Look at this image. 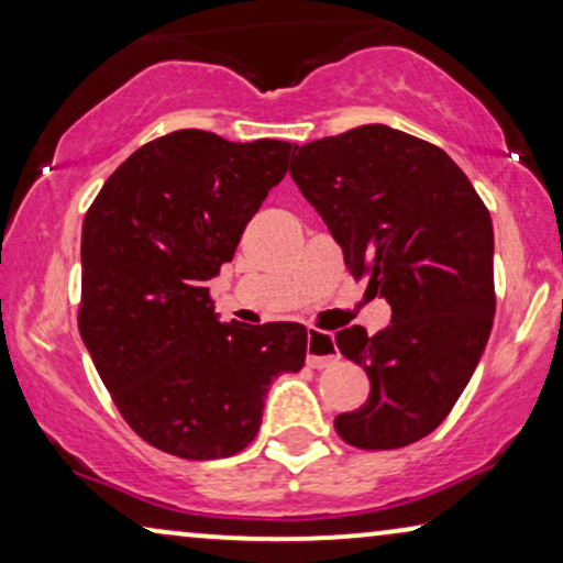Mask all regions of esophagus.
Listing matches in <instances>:
<instances>
[{
  "mask_svg": "<svg viewBox=\"0 0 563 563\" xmlns=\"http://www.w3.org/2000/svg\"><path fill=\"white\" fill-rule=\"evenodd\" d=\"M338 353L335 349V338L330 333H322V330H310L307 333V364L312 368H325L330 364H335Z\"/></svg>",
  "mask_w": 563,
  "mask_h": 563,
  "instance_id": "1",
  "label": "esophagus"
}]
</instances>
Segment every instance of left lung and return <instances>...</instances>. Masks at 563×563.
I'll return each instance as SVG.
<instances>
[{
	"label": "left lung",
	"mask_w": 563,
	"mask_h": 563,
	"mask_svg": "<svg viewBox=\"0 0 563 563\" xmlns=\"http://www.w3.org/2000/svg\"><path fill=\"white\" fill-rule=\"evenodd\" d=\"M289 174L343 249L353 276L391 307L376 335L335 345L364 366V407L335 418L345 443L402 449L441 426L466 389L495 320V230L449 153L389 125L295 145Z\"/></svg>",
	"instance_id": "8db88e82"
}]
</instances>
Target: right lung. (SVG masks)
<instances>
[{"mask_svg":"<svg viewBox=\"0 0 563 563\" xmlns=\"http://www.w3.org/2000/svg\"><path fill=\"white\" fill-rule=\"evenodd\" d=\"M289 153L176 130L137 148L84 218L81 341L128 426L172 456L243 451L272 382L305 366V325H222L207 287Z\"/></svg>","mask_w":563,"mask_h":563,"instance_id":"obj_1","label":"right lung"}]
</instances>
